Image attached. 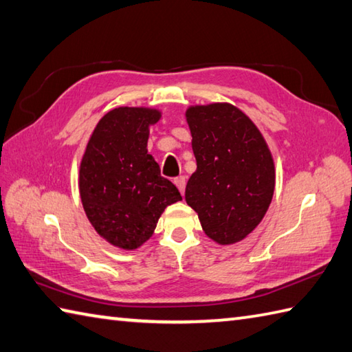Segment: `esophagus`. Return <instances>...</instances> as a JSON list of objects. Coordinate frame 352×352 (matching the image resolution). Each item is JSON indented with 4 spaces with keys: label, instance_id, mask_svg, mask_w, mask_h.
<instances>
[{
    "label": "esophagus",
    "instance_id": "1",
    "mask_svg": "<svg viewBox=\"0 0 352 352\" xmlns=\"http://www.w3.org/2000/svg\"><path fill=\"white\" fill-rule=\"evenodd\" d=\"M175 185L179 188V191H181V195H184L185 192V185H186V179L185 176H179L175 179Z\"/></svg>",
    "mask_w": 352,
    "mask_h": 352
}]
</instances>
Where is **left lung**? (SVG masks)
I'll list each match as a JSON object with an SVG mask.
<instances>
[{"label":"left lung","mask_w":352,"mask_h":352,"mask_svg":"<svg viewBox=\"0 0 352 352\" xmlns=\"http://www.w3.org/2000/svg\"><path fill=\"white\" fill-rule=\"evenodd\" d=\"M197 170L185 200L220 245L245 239L263 220L275 190V166L256 126L228 103L186 111Z\"/></svg>","instance_id":"obj_1"}]
</instances>
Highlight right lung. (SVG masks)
Here are the masks:
<instances>
[{
  "mask_svg": "<svg viewBox=\"0 0 352 352\" xmlns=\"http://www.w3.org/2000/svg\"><path fill=\"white\" fill-rule=\"evenodd\" d=\"M161 113L117 107L98 121L80 164L78 188L91 225L111 245L136 249L152 236L157 219L181 192L147 153L148 126Z\"/></svg>",
  "mask_w": 352,
  "mask_h": 352,
  "instance_id": "1",
  "label": "right lung"
}]
</instances>
